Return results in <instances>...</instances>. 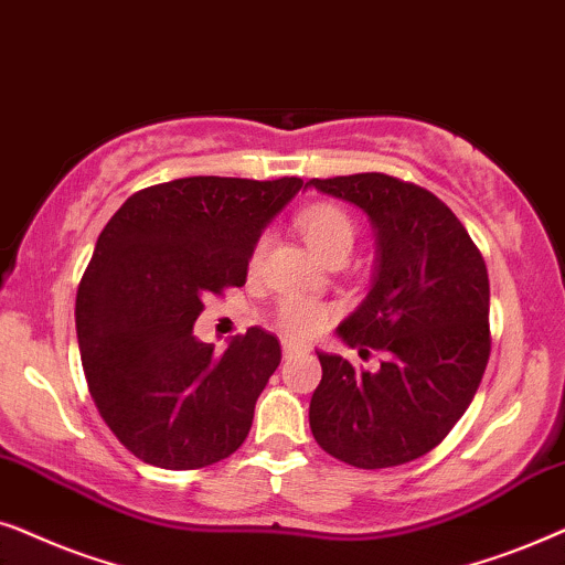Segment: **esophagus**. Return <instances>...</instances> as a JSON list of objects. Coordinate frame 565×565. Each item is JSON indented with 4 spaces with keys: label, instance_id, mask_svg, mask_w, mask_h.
I'll return each mask as SVG.
<instances>
[{
    "label": "esophagus",
    "instance_id": "esophagus-1",
    "mask_svg": "<svg viewBox=\"0 0 565 565\" xmlns=\"http://www.w3.org/2000/svg\"><path fill=\"white\" fill-rule=\"evenodd\" d=\"M299 353H305V345H299L295 341H284V356L291 359V356H299Z\"/></svg>",
    "mask_w": 565,
    "mask_h": 565
}]
</instances>
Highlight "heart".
Returning a JSON list of instances; mask_svg holds the SVG:
<instances>
[{"label":"heart","mask_w":565,"mask_h":565,"mask_svg":"<svg viewBox=\"0 0 565 565\" xmlns=\"http://www.w3.org/2000/svg\"><path fill=\"white\" fill-rule=\"evenodd\" d=\"M297 227L302 232L305 243L310 245V250L320 255L322 260H330L333 255L341 253L349 255L353 237H356V227H353L351 216L335 204H315L302 209L297 214ZM263 247H266V239H255L250 250V268L260 263ZM330 318H333V307L302 297L284 299V302H278L276 310V326L289 338H297V341H307V338L320 333Z\"/></svg>","instance_id":"b5f03b06"}]
</instances>
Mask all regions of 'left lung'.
Listing matches in <instances>:
<instances>
[{
	"instance_id": "8db88e82",
	"label": "left lung",
	"mask_w": 565,
	"mask_h": 565,
	"mask_svg": "<svg viewBox=\"0 0 565 565\" xmlns=\"http://www.w3.org/2000/svg\"><path fill=\"white\" fill-rule=\"evenodd\" d=\"M307 185L370 216L377 274L338 335L359 356H385L377 372H359L343 356L318 351L315 441L361 470L418 460L468 411L491 356L483 255L452 209L420 185L385 172L312 178Z\"/></svg>"
}]
</instances>
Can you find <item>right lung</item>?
I'll return each instance as SVG.
<instances>
[{
	"label": "right lung",
	"instance_id": "add662e5",
	"mask_svg": "<svg viewBox=\"0 0 565 565\" xmlns=\"http://www.w3.org/2000/svg\"><path fill=\"white\" fill-rule=\"evenodd\" d=\"M302 178L195 175L149 185L110 216L77 289L89 395L141 462L199 470L230 457L281 361L260 328L227 351L193 335L204 297L243 287L255 239Z\"/></svg>",
	"mask_w": 565,
	"mask_h": 565
}]
</instances>
